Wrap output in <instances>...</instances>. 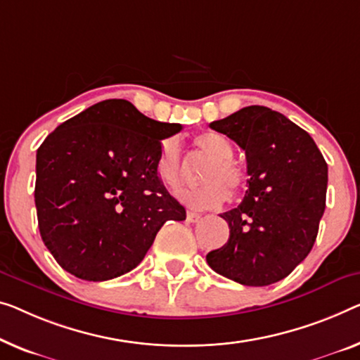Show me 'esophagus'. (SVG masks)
Here are the masks:
<instances>
[{
  "label": "esophagus",
  "mask_w": 360,
  "mask_h": 360,
  "mask_svg": "<svg viewBox=\"0 0 360 360\" xmlns=\"http://www.w3.org/2000/svg\"><path fill=\"white\" fill-rule=\"evenodd\" d=\"M186 219H187V221H189V223H197L198 219H200V214L194 213V212H187Z\"/></svg>",
  "instance_id": "obj_1"
}]
</instances>
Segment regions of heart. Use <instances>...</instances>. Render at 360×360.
Returning <instances> with one entry per match:
<instances>
[{
	"instance_id": "heart-1",
	"label": "heart",
	"mask_w": 360,
	"mask_h": 360,
	"mask_svg": "<svg viewBox=\"0 0 360 360\" xmlns=\"http://www.w3.org/2000/svg\"><path fill=\"white\" fill-rule=\"evenodd\" d=\"M198 158L208 160L202 181L205 186L182 195L187 205L195 210H210L223 205L229 198V189L239 191L244 186L245 173L236 162L234 147L228 137L218 132H203L194 139ZM155 173L158 181L171 192H179L189 179V163L184 158L178 139L169 137L158 148Z\"/></svg>"
}]
</instances>
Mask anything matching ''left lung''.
<instances>
[{
    "mask_svg": "<svg viewBox=\"0 0 360 360\" xmlns=\"http://www.w3.org/2000/svg\"><path fill=\"white\" fill-rule=\"evenodd\" d=\"M245 152L244 200L219 214L228 243L207 254L219 275L244 286L286 278L317 239L325 212L328 166L304 129L266 106H245L210 124Z\"/></svg>",
    "mask_w": 360,
    "mask_h": 360,
    "instance_id": "1",
    "label": "left lung"
}]
</instances>
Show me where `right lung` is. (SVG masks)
I'll return each mask as SVG.
<instances>
[{
  "instance_id": "add662e5",
  "label": "right lung",
  "mask_w": 360,
  "mask_h": 360,
  "mask_svg": "<svg viewBox=\"0 0 360 360\" xmlns=\"http://www.w3.org/2000/svg\"><path fill=\"white\" fill-rule=\"evenodd\" d=\"M182 129L105 100L58 126L37 150L35 207L55 260L85 281L136 268L160 228L186 210L155 173L163 139Z\"/></svg>"
}]
</instances>
